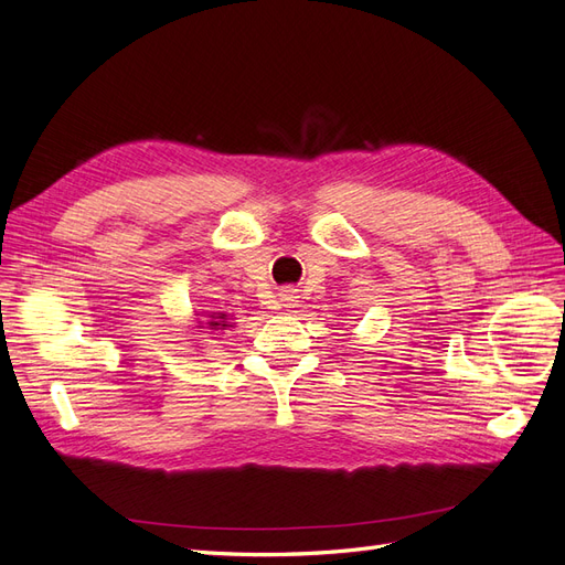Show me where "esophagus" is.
<instances>
[{
	"mask_svg": "<svg viewBox=\"0 0 565 565\" xmlns=\"http://www.w3.org/2000/svg\"><path fill=\"white\" fill-rule=\"evenodd\" d=\"M297 299H299V295H297V289L295 287H285V289H280V301H282V306L287 311H292L295 306H297Z\"/></svg>",
	"mask_w": 565,
	"mask_h": 565,
	"instance_id": "34e87169",
	"label": "esophagus"
}]
</instances>
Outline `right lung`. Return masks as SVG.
Wrapping results in <instances>:
<instances>
[{
  "instance_id": "1",
  "label": "right lung",
  "mask_w": 565,
  "mask_h": 565,
  "mask_svg": "<svg viewBox=\"0 0 565 565\" xmlns=\"http://www.w3.org/2000/svg\"><path fill=\"white\" fill-rule=\"evenodd\" d=\"M202 324H207L210 330H226V328H233V324H228V316H226V313L210 316L207 322H200V328H202Z\"/></svg>"
}]
</instances>
